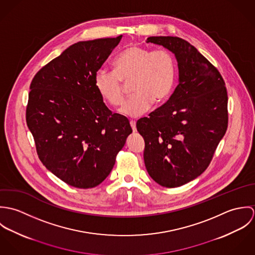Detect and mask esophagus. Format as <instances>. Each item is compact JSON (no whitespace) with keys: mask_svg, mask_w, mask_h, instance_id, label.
Instances as JSON below:
<instances>
[{"mask_svg":"<svg viewBox=\"0 0 255 255\" xmlns=\"http://www.w3.org/2000/svg\"><path fill=\"white\" fill-rule=\"evenodd\" d=\"M130 127H131L133 132H135L136 131V123L134 121H130Z\"/></svg>","mask_w":255,"mask_h":255,"instance_id":"34e87169","label":"esophagus"}]
</instances>
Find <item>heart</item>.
Instances as JSON below:
<instances>
[{"mask_svg": "<svg viewBox=\"0 0 255 255\" xmlns=\"http://www.w3.org/2000/svg\"><path fill=\"white\" fill-rule=\"evenodd\" d=\"M115 71L101 69L94 75L99 95L112 106L124 100L123 81L130 79L134 93L120 109L124 116L134 118L160 103L170 95L176 78V63L166 50H154L131 45L123 50L114 61Z\"/></svg>", "mask_w": 255, "mask_h": 255, "instance_id": "obj_1", "label": "heart"}]
</instances>
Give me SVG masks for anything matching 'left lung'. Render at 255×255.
I'll list each match as a JSON object with an SVG mask.
<instances>
[{"label":"left lung","mask_w":255,"mask_h":255,"mask_svg":"<svg viewBox=\"0 0 255 255\" xmlns=\"http://www.w3.org/2000/svg\"><path fill=\"white\" fill-rule=\"evenodd\" d=\"M172 52L179 84L170 99L137 121L145 141L149 176L162 186L178 187L200 176L210 164L228 128V95L218 70L179 37L146 40Z\"/></svg>","instance_id":"1"}]
</instances>
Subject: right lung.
I'll return each mask as SVG.
<instances>
[{
	"instance_id": "obj_1",
	"label": "right lung",
	"mask_w": 255,
	"mask_h": 255,
	"mask_svg": "<svg viewBox=\"0 0 255 255\" xmlns=\"http://www.w3.org/2000/svg\"><path fill=\"white\" fill-rule=\"evenodd\" d=\"M122 37L73 44L30 84L26 123L37 154L51 173L74 187L103 182L132 132L128 120L113 114L94 85L95 73Z\"/></svg>"
}]
</instances>
